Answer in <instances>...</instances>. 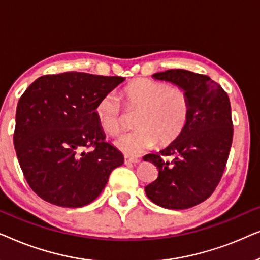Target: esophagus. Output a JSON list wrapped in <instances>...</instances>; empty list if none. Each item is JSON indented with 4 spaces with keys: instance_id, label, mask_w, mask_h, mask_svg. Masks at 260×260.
<instances>
[{
    "instance_id": "esophagus-1",
    "label": "esophagus",
    "mask_w": 260,
    "mask_h": 260,
    "mask_svg": "<svg viewBox=\"0 0 260 260\" xmlns=\"http://www.w3.org/2000/svg\"><path fill=\"white\" fill-rule=\"evenodd\" d=\"M141 159L140 158H135V157H129V156H125V158H124V162L126 163H138Z\"/></svg>"
}]
</instances>
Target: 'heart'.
Instances as JSON below:
<instances>
[{"label": "heart", "instance_id": "obj_1", "mask_svg": "<svg viewBox=\"0 0 260 260\" xmlns=\"http://www.w3.org/2000/svg\"><path fill=\"white\" fill-rule=\"evenodd\" d=\"M127 111H136L130 133L119 135L113 144L126 156H138L158 142L172 143L186 127L190 115V99L183 88L150 79H135L120 92ZM99 126L105 133L116 134L122 126L123 110L119 99L108 93L94 109Z\"/></svg>", "mask_w": 260, "mask_h": 260}]
</instances>
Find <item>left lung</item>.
<instances>
[{"instance_id":"1","label":"left lung","mask_w":260,"mask_h":260,"mask_svg":"<svg viewBox=\"0 0 260 260\" xmlns=\"http://www.w3.org/2000/svg\"><path fill=\"white\" fill-rule=\"evenodd\" d=\"M152 78L183 88L190 99V115L175 141L159 154L143 157L158 169L145 194L163 208H190L211 197L225 170L233 138L229 95L209 77L190 71L168 70ZM170 154L173 162L161 158Z\"/></svg>"}]
</instances>
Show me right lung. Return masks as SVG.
I'll list each match as a JSON object with an SVG mask.
<instances>
[{"instance_id":"obj_1","label":"right lung","mask_w":260,"mask_h":260,"mask_svg":"<svg viewBox=\"0 0 260 260\" xmlns=\"http://www.w3.org/2000/svg\"><path fill=\"white\" fill-rule=\"evenodd\" d=\"M124 80L66 72L38 78L24 91L14 147L28 184L45 201L69 208L91 204L123 165L122 152L105 141L94 109Z\"/></svg>"}]
</instances>
